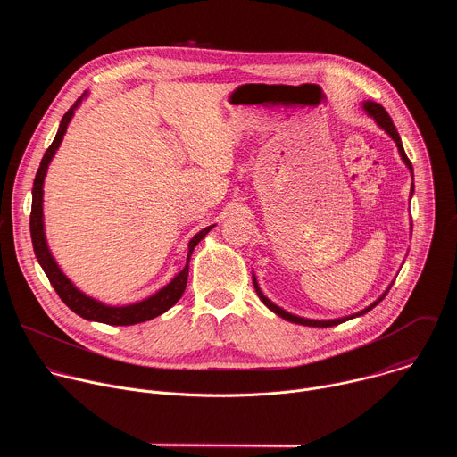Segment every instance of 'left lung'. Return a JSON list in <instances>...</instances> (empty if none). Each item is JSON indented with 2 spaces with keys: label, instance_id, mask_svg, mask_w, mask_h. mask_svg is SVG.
Masks as SVG:
<instances>
[{
  "label": "left lung",
  "instance_id": "1",
  "mask_svg": "<svg viewBox=\"0 0 457 457\" xmlns=\"http://www.w3.org/2000/svg\"><path fill=\"white\" fill-rule=\"evenodd\" d=\"M363 108H365V112L378 122V126H381L385 132L395 139V143H396V146H398V152H400V155H402V159H403V162L409 166V170H411V173H414L412 171V162L409 161V157H407V154H405V150H403V145H402V139H400V134H398V129H396V126L393 124V119L388 117V113L385 112V108L381 106V104H378V103H372V101H367V103H363ZM412 191H414V184H412V187H411V197H412ZM253 286H254V291H256V295H258V298L264 302V305H268L275 314H278V316H282L284 320H287V321H293V323H300V325H309V328H333V325H338V323H342V321H345V320H351V318H354V316H361V314H365L367 311H370L372 307H376L383 298H385V295L388 293V289L383 293V296L379 298V300H376L374 303H370V307H367V309H363V311H360V312H356V314H353V316H345V318H337V320H309V318H302V316H296V314H291V312H287V311H284L282 307H278V305H275L270 298H266L264 296V293L260 291V287H258V284H256V278L253 277Z\"/></svg>",
  "mask_w": 457,
  "mask_h": 457
}]
</instances>
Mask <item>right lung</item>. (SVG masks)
<instances>
[{
  "instance_id": "add662e5",
  "label": "right lung",
  "mask_w": 457,
  "mask_h": 457,
  "mask_svg": "<svg viewBox=\"0 0 457 457\" xmlns=\"http://www.w3.org/2000/svg\"><path fill=\"white\" fill-rule=\"evenodd\" d=\"M85 94L74 103V106L62 115L61 124L57 134L52 141V145L46 148L41 164L37 168L36 179H34V187H32V212H30V237H32V245H34V253L39 266L43 268L45 275L48 277L52 287L55 289V293L59 295V298L67 303L76 314H79L85 320H92V321H101V323H108V325H134V323H141L146 320H152L162 312H166L171 305H175L179 302V298L182 296L184 289H186V282H187V262L189 256L197 245L213 226L204 228L203 231H199L189 240L187 245V258H186V266L184 270L168 284L164 286L161 291H157L155 295L148 296L146 300L129 303V305H104L90 296H87L85 293H81L67 277L62 275V271L59 270V266L55 264L54 256L50 254V249L46 245V238H45V228H43V182H45V175L48 170V164L55 154V150L59 148L62 136L67 134V126L74 117L76 108L79 106V103L83 101Z\"/></svg>"
}]
</instances>
